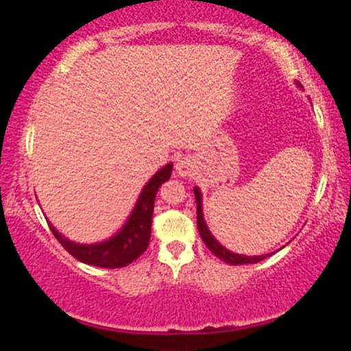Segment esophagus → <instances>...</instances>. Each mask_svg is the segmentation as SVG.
<instances>
[{"label":"esophagus","instance_id":"1","mask_svg":"<svg viewBox=\"0 0 351 351\" xmlns=\"http://www.w3.org/2000/svg\"><path fill=\"white\" fill-rule=\"evenodd\" d=\"M176 172L182 177H186V176H191L195 172V165H193V160L189 156H182L177 160L176 162Z\"/></svg>","mask_w":351,"mask_h":351}]
</instances>
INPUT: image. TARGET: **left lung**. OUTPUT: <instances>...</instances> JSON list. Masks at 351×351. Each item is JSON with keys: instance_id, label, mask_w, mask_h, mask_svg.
<instances>
[{"instance_id": "8db88e82", "label": "left lung", "mask_w": 351, "mask_h": 351, "mask_svg": "<svg viewBox=\"0 0 351 351\" xmlns=\"http://www.w3.org/2000/svg\"><path fill=\"white\" fill-rule=\"evenodd\" d=\"M195 193V199H196V222H198V232L199 237L203 239L206 246L209 247V251L217 256L219 258H222L223 262L230 263V265H246V263H257L267 258L270 254H263V256H243V254H234L232 251H228L227 247H223L217 239L213 237V233L209 232L208 225L204 222V215H203V198H201V191L198 186L193 189Z\"/></svg>"}]
</instances>
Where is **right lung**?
Listing matches in <instances>:
<instances>
[{
  "instance_id": "add662e5",
  "label": "right lung",
  "mask_w": 351,
  "mask_h": 351,
  "mask_svg": "<svg viewBox=\"0 0 351 351\" xmlns=\"http://www.w3.org/2000/svg\"><path fill=\"white\" fill-rule=\"evenodd\" d=\"M172 172V162L162 166L150 180L143 186L141 195H138L137 203L134 206L132 213L129 214L126 223L119 228L113 237L100 243L94 244H80L70 241L64 234L56 230L51 222L49 228L54 233L65 251H69L80 262L88 263V265L102 267V268H121L141 257L145 252L152 237V217L155 198L161 184L169 180Z\"/></svg>"
}]
</instances>
